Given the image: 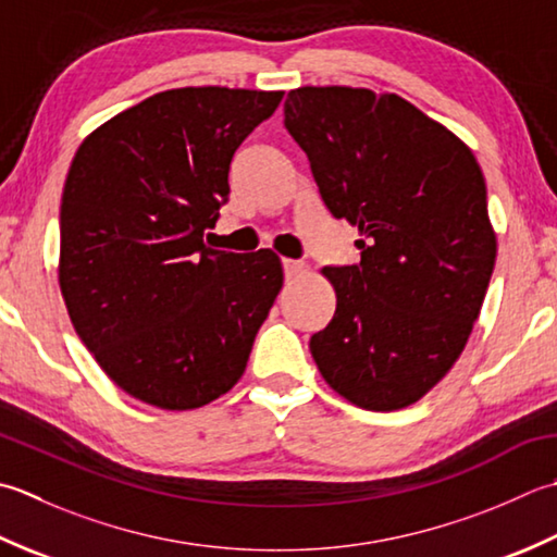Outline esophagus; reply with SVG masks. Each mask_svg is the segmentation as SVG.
I'll list each match as a JSON object with an SVG mask.
<instances>
[{"label": "esophagus", "mask_w": 557, "mask_h": 557, "mask_svg": "<svg viewBox=\"0 0 557 557\" xmlns=\"http://www.w3.org/2000/svg\"><path fill=\"white\" fill-rule=\"evenodd\" d=\"M283 274H286V278L290 281V278H298V276H302L305 274V267L302 262H298V259H283Z\"/></svg>", "instance_id": "obj_1"}]
</instances>
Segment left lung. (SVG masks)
<instances>
[{
    "instance_id": "1",
    "label": "left lung",
    "mask_w": 557,
    "mask_h": 557,
    "mask_svg": "<svg viewBox=\"0 0 557 557\" xmlns=\"http://www.w3.org/2000/svg\"><path fill=\"white\" fill-rule=\"evenodd\" d=\"M283 124L324 207L358 225L360 262L324 267L336 312L310 350L329 387L368 411L411 406L469 342L495 267L471 149L396 94L302 86Z\"/></svg>"
}]
</instances>
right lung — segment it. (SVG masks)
Returning <instances> with one entry per match:
<instances>
[{"mask_svg":"<svg viewBox=\"0 0 557 557\" xmlns=\"http://www.w3.org/2000/svg\"><path fill=\"white\" fill-rule=\"evenodd\" d=\"M283 90L173 88L78 146L60 209V288L84 346L134 399L199 408L243 377L283 286L271 249L203 245L233 156Z\"/></svg>","mask_w":557,"mask_h":557,"instance_id":"right-lung-1","label":"right lung"}]
</instances>
